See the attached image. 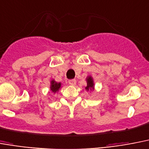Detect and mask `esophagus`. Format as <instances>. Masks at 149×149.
Instances as JSON below:
<instances>
[{"instance_id":"obj_1","label":"esophagus","mask_w":149,"mask_h":149,"mask_svg":"<svg viewBox=\"0 0 149 149\" xmlns=\"http://www.w3.org/2000/svg\"><path fill=\"white\" fill-rule=\"evenodd\" d=\"M69 84H71V85H75L76 84V80L75 79H71V80L68 81Z\"/></svg>"}]
</instances>
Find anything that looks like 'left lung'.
Segmentation results:
<instances>
[{
  "label": "left lung",
  "mask_w": 149,
  "mask_h": 149,
  "mask_svg": "<svg viewBox=\"0 0 149 149\" xmlns=\"http://www.w3.org/2000/svg\"><path fill=\"white\" fill-rule=\"evenodd\" d=\"M87 81V86L85 87V89L87 91H89V90H94V87H95V84H94L93 78L91 76H88V78H86Z\"/></svg>",
  "instance_id": "1"
}]
</instances>
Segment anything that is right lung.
<instances>
[{
    "instance_id": "obj_1",
    "label": "right lung",
    "mask_w": 149,
    "mask_h": 149,
    "mask_svg": "<svg viewBox=\"0 0 149 149\" xmlns=\"http://www.w3.org/2000/svg\"><path fill=\"white\" fill-rule=\"evenodd\" d=\"M61 83H60V82H56L54 80H52L50 88H51V91L53 93H56L57 91H59V89L61 88Z\"/></svg>"
}]
</instances>
